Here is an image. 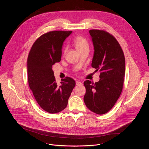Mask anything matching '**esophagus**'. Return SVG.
<instances>
[{"mask_svg":"<svg viewBox=\"0 0 149 149\" xmlns=\"http://www.w3.org/2000/svg\"><path fill=\"white\" fill-rule=\"evenodd\" d=\"M76 84L77 86H80V85H82V83L80 81L77 80V81H76Z\"/></svg>","mask_w":149,"mask_h":149,"instance_id":"34e87169","label":"esophagus"}]
</instances>
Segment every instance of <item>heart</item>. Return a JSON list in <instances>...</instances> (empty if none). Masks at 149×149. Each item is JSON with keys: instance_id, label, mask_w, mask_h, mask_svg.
Returning a JSON list of instances; mask_svg holds the SVG:
<instances>
[{"instance_id": "heart-1", "label": "heart", "mask_w": 149, "mask_h": 149, "mask_svg": "<svg viewBox=\"0 0 149 149\" xmlns=\"http://www.w3.org/2000/svg\"><path fill=\"white\" fill-rule=\"evenodd\" d=\"M73 44L76 49L80 52L86 48H88V41L81 36H76L73 40Z\"/></svg>"}]
</instances>
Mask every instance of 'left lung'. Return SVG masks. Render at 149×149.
<instances>
[{
	"mask_svg": "<svg viewBox=\"0 0 149 149\" xmlns=\"http://www.w3.org/2000/svg\"><path fill=\"white\" fill-rule=\"evenodd\" d=\"M94 48L91 66L100 72V80H86L84 101L92 112L102 115L115 104L123 88L125 72V56L116 38L104 30H90Z\"/></svg>",
	"mask_w": 149,
	"mask_h": 149,
	"instance_id": "left-lung-1",
	"label": "left lung"
}]
</instances>
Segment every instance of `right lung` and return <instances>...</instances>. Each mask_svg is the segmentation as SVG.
<instances>
[{"label":"right lung","mask_w":149,"mask_h":149,"mask_svg":"<svg viewBox=\"0 0 149 149\" xmlns=\"http://www.w3.org/2000/svg\"><path fill=\"white\" fill-rule=\"evenodd\" d=\"M72 33L52 31L41 36L33 44L27 59L28 81L38 105L45 111L55 113L63 110L76 85L69 77L55 80L52 66L59 62L65 40Z\"/></svg>","instance_id":"obj_1"}]
</instances>
